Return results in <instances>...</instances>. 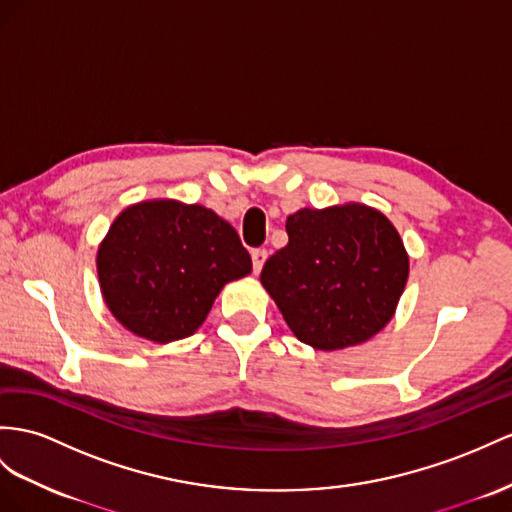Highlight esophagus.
Listing matches in <instances>:
<instances>
[{"label": "esophagus", "mask_w": 512, "mask_h": 512, "mask_svg": "<svg viewBox=\"0 0 512 512\" xmlns=\"http://www.w3.org/2000/svg\"><path fill=\"white\" fill-rule=\"evenodd\" d=\"M251 259H253V270L259 274L261 268H264V264H266V259H268V251H266V248H253Z\"/></svg>", "instance_id": "34e87169"}]
</instances>
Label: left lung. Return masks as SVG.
Returning <instances> with one entry per match:
<instances>
[{"label":"left lung","instance_id":"1","mask_svg":"<svg viewBox=\"0 0 512 512\" xmlns=\"http://www.w3.org/2000/svg\"><path fill=\"white\" fill-rule=\"evenodd\" d=\"M287 246L261 270L292 333L318 350L368 342L391 320L409 277L398 231L359 203L287 216Z\"/></svg>","mask_w":512,"mask_h":512}]
</instances>
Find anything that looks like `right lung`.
Masks as SVG:
<instances>
[{
	"label": "right lung",
	"instance_id": "add662e5",
	"mask_svg": "<svg viewBox=\"0 0 512 512\" xmlns=\"http://www.w3.org/2000/svg\"><path fill=\"white\" fill-rule=\"evenodd\" d=\"M97 272L114 318L166 344L199 329L222 285L251 272V255L212 209L149 201L112 222Z\"/></svg>",
	"mask_w": 512,
	"mask_h": 512
}]
</instances>
